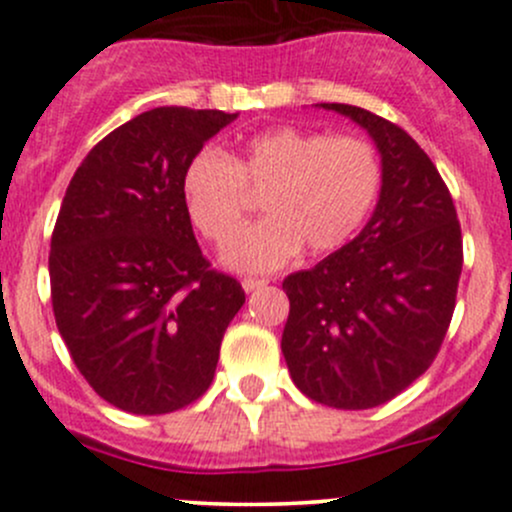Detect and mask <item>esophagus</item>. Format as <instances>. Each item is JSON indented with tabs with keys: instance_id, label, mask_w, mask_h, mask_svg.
<instances>
[{
	"instance_id": "34e87169",
	"label": "esophagus",
	"mask_w": 512,
	"mask_h": 512,
	"mask_svg": "<svg viewBox=\"0 0 512 512\" xmlns=\"http://www.w3.org/2000/svg\"><path fill=\"white\" fill-rule=\"evenodd\" d=\"M265 285H267V280H262V277H245V280H242V287H245L247 292H255Z\"/></svg>"
}]
</instances>
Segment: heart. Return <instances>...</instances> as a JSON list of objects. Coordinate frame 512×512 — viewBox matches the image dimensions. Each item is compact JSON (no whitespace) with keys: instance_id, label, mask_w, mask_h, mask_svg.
I'll return each mask as SVG.
<instances>
[{"instance_id":"b5f03b06","label":"heart","mask_w":512,"mask_h":512,"mask_svg":"<svg viewBox=\"0 0 512 512\" xmlns=\"http://www.w3.org/2000/svg\"><path fill=\"white\" fill-rule=\"evenodd\" d=\"M245 189L263 195L268 215L236 236ZM382 162L362 137L272 127L232 157L205 150L182 172V205L192 225L240 272H272L305 247L310 255L340 250L377 205Z\"/></svg>"}]
</instances>
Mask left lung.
Masks as SVG:
<instances>
[{
    "label": "left lung",
    "instance_id": "obj_1",
    "mask_svg": "<svg viewBox=\"0 0 512 512\" xmlns=\"http://www.w3.org/2000/svg\"><path fill=\"white\" fill-rule=\"evenodd\" d=\"M375 142L382 190L360 235L282 282V355L315 403L367 410L413 385L445 340L463 270V235L443 177L398 124L322 102Z\"/></svg>",
    "mask_w": 512,
    "mask_h": 512
}]
</instances>
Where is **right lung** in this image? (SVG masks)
Listing matches in <instances>:
<instances>
[{
  "instance_id": "add662e5",
  "label": "right lung",
  "mask_w": 512,
  "mask_h": 512,
  "mask_svg": "<svg viewBox=\"0 0 512 512\" xmlns=\"http://www.w3.org/2000/svg\"><path fill=\"white\" fill-rule=\"evenodd\" d=\"M237 114L157 107L89 150L49 252L57 330L94 393L165 415L207 393L245 290L202 257L182 205L187 162Z\"/></svg>"
}]
</instances>
